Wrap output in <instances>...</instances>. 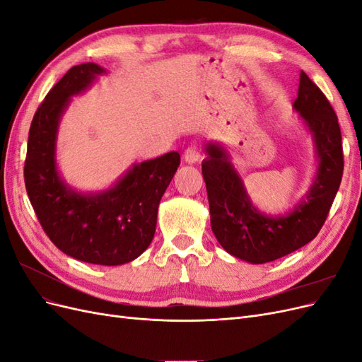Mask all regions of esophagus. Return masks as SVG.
Here are the masks:
<instances>
[{"label":"esophagus","mask_w":362,"mask_h":362,"mask_svg":"<svg viewBox=\"0 0 362 362\" xmlns=\"http://www.w3.org/2000/svg\"><path fill=\"white\" fill-rule=\"evenodd\" d=\"M199 158H201V152L196 146H189L187 149L184 151V161L185 163L193 164L196 161H199Z\"/></svg>","instance_id":"1"}]
</instances>
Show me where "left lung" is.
I'll return each instance as SVG.
<instances>
[{"mask_svg":"<svg viewBox=\"0 0 362 362\" xmlns=\"http://www.w3.org/2000/svg\"><path fill=\"white\" fill-rule=\"evenodd\" d=\"M293 108L313 137L317 170L308 192L286 214L261 213L252 204L229 151L218 141L204 146L202 175L211 229L228 254L250 264L275 261L310 243L322 229L341 182L344 161L337 115L303 71Z\"/></svg>","mask_w":362,"mask_h":362,"instance_id":"8db88e82","label":"left lung"}]
</instances>
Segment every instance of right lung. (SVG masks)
I'll use <instances>...</instances> for the list:
<instances>
[{
	"instance_id": "add662e5",
	"label": "right lung",
	"mask_w": 362,
	"mask_h": 362,
	"mask_svg": "<svg viewBox=\"0 0 362 362\" xmlns=\"http://www.w3.org/2000/svg\"><path fill=\"white\" fill-rule=\"evenodd\" d=\"M107 71L96 63L71 68L33 117L24 168L25 187L39 222L63 254L100 266H120L140 257L156 234L161 196L180 166L178 152L134 163L112 187L81 193L57 168V134L71 98Z\"/></svg>"
}]
</instances>
